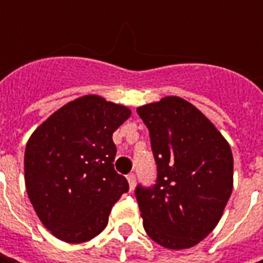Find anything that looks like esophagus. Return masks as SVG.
<instances>
[{"label": "esophagus", "mask_w": 263, "mask_h": 263, "mask_svg": "<svg viewBox=\"0 0 263 263\" xmlns=\"http://www.w3.org/2000/svg\"><path fill=\"white\" fill-rule=\"evenodd\" d=\"M127 181H128V186H130V190H133L135 189V184H136V176L132 173V174H128L127 176Z\"/></svg>", "instance_id": "esophagus-1"}]
</instances>
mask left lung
I'll use <instances>...</instances> for the list:
<instances>
[{"label": "left lung", "instance_id": "left-lung-1", "mask_svg": "<svg viewBox=\"0 0 263 263\" xmlns=\"http://www.w3.org/2000/svg\"><path fill=\"white\" fill-rule=\"evenodd\" d=\"M157 164L154 187H136L147 236L171 250L193 248L217 227L233 192V154L218 128L178 96L137 108Z\"/></svg>", "mask_w": 263, "mask_h": 263}]
</instances>
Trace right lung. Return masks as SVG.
I'll return each instance as SVG.
<instances>
[{"label":"right lung","instance_id":"obj_1","mask_svg":"<svg viewBox=\"0 0 263 263\" xmlns=\"http://www.w3.org/2000/svg\"><path fill=\"white\" fill-rule=\"evenodd\" d=\"M124 105L85 95L48 117L25 151L27 196L52 236L66 243L96 237L111 208L128 192L114 170L112 133L130 117Z\"/></svg>","mask_w":263,"mask_h":263}]
</instances>
